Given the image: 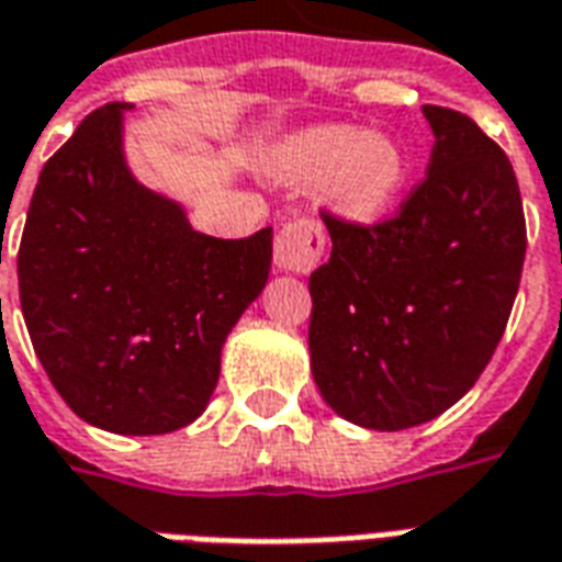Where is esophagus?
I'll return each instance as SVG.
<instances>
[{"mask_svg": "<svg viewBox=\"0 0 562 562\" xmlns=\"http://www.w3.org/2000/svg\"><path fill=\"white\" fill-rule=\"evenodd\" d=\"M324 252V228L310 217L292 220L280 228L273 244V261L285 273H310Z\"/></svg>", "mask_w": 562, "mask_h": 562, "instance_id": "esophagus-1", "label": "esophagus"}]
</instances>
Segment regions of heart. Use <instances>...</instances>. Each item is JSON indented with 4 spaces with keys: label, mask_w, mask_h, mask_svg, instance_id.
I'll list each match as a JSON object with an SVG mask.
<instances>
[{
    "label": "heart",
    "mask_w": 562,
    "mask_h": 562,
    "mask_svg": "<svg viewBox=\"0 0 562 562\" xmlns=\"http://www.w3.org/2000/svg\"><path fill=\"white\" fill-rule=\"evenodd\" d=\"M268 176L292 190H318L351 223H378L408 190L411 160L386 133L318 124L285 136L268 157Z\"/></svg>",
    "instance_id": "1"
}]
</instances>
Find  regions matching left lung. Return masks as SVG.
<instances>
[{"mask_svg":"<svg viewBox=\"0 0 562 562\" xmlns=\"http://www.w3.org/2000/svg\"><path fill=\"white\" fill-rule=\"evenodd\" d=\"M426 181L378 226L324 217L334 249L310 277V366L348 423L398 431L452 408L513 313L527 232L513 164L468 115L423 106Z\"/></svg>","mask_w":562,"mask_h":562,"instance_id":"left-lung-1","label":"left lung"}]
</instances>
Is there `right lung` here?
Instances as JSON below:
<instances>
[{
    "instance_id": "1",
    "label": "right lung",
    "mask_w": 562,
    "mask_h": 562,
    "mask_svg": "<svg viewBox=\"0 0 562 562\" xmlns=\"http://www.w3.org/2000/svg\"><path fill=\"white\" fill-rule=\"evenodd\" d=\"M106 103L37 178L16 256L35 355L68 408L115 435H166L207 408L232 327L270 277L273 232L202 235L133 176Z\"/></svg>"
}]
</instances>
